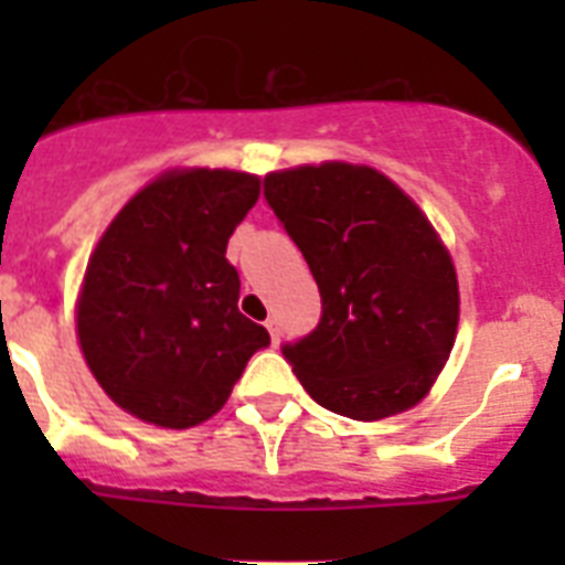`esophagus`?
<instances>
[{"instance_id":"1","label":"esophagus","mask_w":565,"mask_h":565,"mask_svg":"<svg viewBox=\"0 0 565 565\" xmlns=\"http://www.w3.org/2000/svg\"><path fill=\"white\" fill-rule=\"evenodd\" d=\"M266 331H269V337H273L275 345L281 343V326H278V319H275V317L266 319Z\"/></svg>"}]
</instances>
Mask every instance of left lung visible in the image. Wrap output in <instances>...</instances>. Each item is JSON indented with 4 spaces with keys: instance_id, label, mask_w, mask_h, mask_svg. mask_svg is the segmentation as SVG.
<instances>
[{
    "instance_id": "left-lung-1",
    "label": "left lung",
    "mask_w": 565,
    "mask_h": 565,
    "mask_svg": "<svg viewBox=\"0 0 565 565\" xmlns=\"http://www.w3.org/2000/svg\"><path fill=\"white\" fill-rule=\"evenodd\" d=\"M264 188L322 296L317 331L284 345L301 386L358 422L416 407L460 322L457 269L437 228L366 163H301L269 172Z\"/></svg>"
}]
</instances>
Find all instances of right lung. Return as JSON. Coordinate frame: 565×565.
Wrapping results in <instances>:
<instances>
[{
	"label": "right lung",
	"instance_id": "right-lung-1",
	"mask_svg": "<svg viewBox=\"0 0 565 565\" xmlns=\"http://www.w3.org/2000/svg\"><path fill=\"white\" fill-rule=\"evenodd\" d=\"M260 195L239 170L175 167L137 190L84 269L75 337L110 402L158 428H193L228 402L269 334L237 310L225 248Z\"/></svg>",
	"mask_w": 565,
	"mask_h": 565
}]
</instances>
